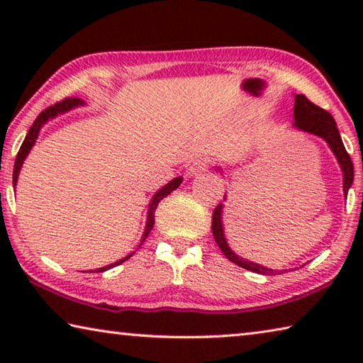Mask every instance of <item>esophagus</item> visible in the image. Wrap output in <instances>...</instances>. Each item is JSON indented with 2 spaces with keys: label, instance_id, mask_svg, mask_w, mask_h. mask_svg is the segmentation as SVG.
<instances>
[{
  "label": "esophagus",
  "instance_id": "esophagus-1",
  "mask_svg": "<svg viewBox=\"0 0 363 363\" xmlns=\"http://www.w3.org/2000/svg\"><path fill=\"white\" fill-rule=\"evenodd\" d=\"M208 168V160L206 158H200V160H194L192 164H190L189 169H187V174L189 176H199L206 171Z\"/></svg>",
  "mask_w": 363,
  "mask_h": 363
}]
</instances>
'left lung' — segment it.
Masks as SVG:
<instances>
[{
	"label": "left lung",
	"mask_w": 363,
	"mask_h": 363,
	"mask_svg": "<svg viewBox=\"0 0 363 363\" xmlns=\"http://www.w3.org/2000/svg\"><path fill=\"white\" fill-rule=\"evenodd\" d=\"M294 123L293 128H296L298 131L314 134V136L322 138L325 143L328 144L331 152L335 153V157L340 163V168L342 171V190L344 196H347V190L351 189L352 181H354V164L351 162V157L344 149V144L340 136V131H337L336 121L333 116H331L327 110L320 108L315 104H312L304 94H294ZM218 171L223 173V168H218ZM225 200V196H224ZM223 210L224 203H219L216 210L213 213V220H211V229H213V237L216 240L218 247L223 251L227 259L235 262L237 266H240L251 272L262 274V275H274L277 270L269 269L259 266V264L247 261L245 257H240L232 251L229 243L225 240L224 235V224H223ZM280 272V270H279Z\"/></svg>",
	"instance_id": "left-lung-1"
}]
</instances>
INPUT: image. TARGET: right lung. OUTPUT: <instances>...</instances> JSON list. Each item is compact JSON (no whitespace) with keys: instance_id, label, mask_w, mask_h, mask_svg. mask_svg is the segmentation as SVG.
<instances>
[{"instance_id":"1","label":"right lung","mask_w":363,"mask_h":363,"mask_svg":"<svg viewBox=\"0 0 363 363\" xmlns=\"http://www.w3.org/2000/svg\"><path fill=\"white\" fill-rule=\"evenodd\" d=\"M83 104H84V101L79 99V97H67V99H64L62 102H57V104H54V106L48 107L46 110H43V112L38 116H36V120L33 121L32 128H30V130H28L27 136H26V139H23V143H22L21 149H19V153H17V157H16L14 171H12V184H14V186H17V179H19V173H21L22 164H23V162H26V158H27V155L30 153V150H32V147L35 145L36 139H38V134H40V130L43 128V125H46L49 120L56 118L57 115H62L65 112H69V110H72V108H75L78 106H83ZM181 182H182V177L181 176L179 177H174V179L169 181L167 186H163L162 189L157 190V192L153 194L150 203H149V210H147L145 229H144L143 237H140V243H139L138 248H140V245L145 242V238L149 237V233L152 230L153 224H155V210H157L158 203L164 199V196H168L171 192H173V190H176L177 187H179ZM133 255H134V251H133V253L128 255V256L123 257V259H120V261H116L113 264H108V266L101 267V269H97V270H91V272H106L107 269H112L115 266H120L121 262H125L126 259H130Z\"/></svg>"}]
</instances>
